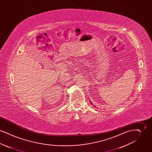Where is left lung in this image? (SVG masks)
<instances>
[{
  "mask_svg": "<svg viewBox=\"0 0 152 152\" xmlns=\"http://www.w3.org/2000/svg\"><path fill=\"white\" fill-rule=\"evenodd\" d=\"M91 104H92V103H91Z\"/></svg>",
  "mask_w": 152,
  "mask_h": 152,
  "instance_id": "left-lung-1",
  "label": "left lung"
}]
</instances>
